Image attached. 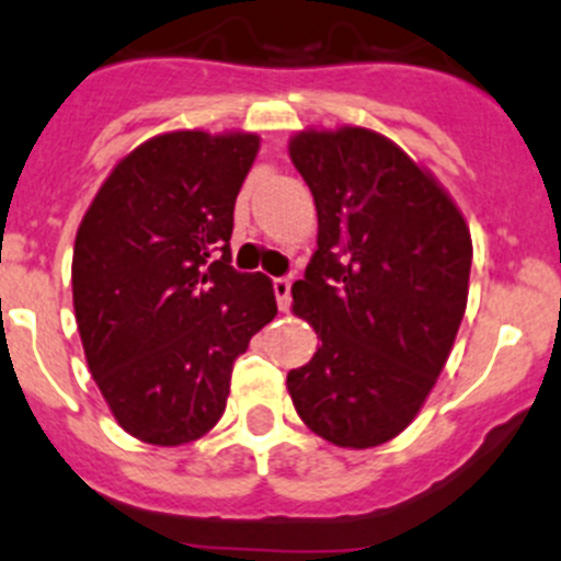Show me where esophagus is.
<instances>
[{"label": "esophagus", "mask_w": 561, "mask_h": 561, "mask_svg": "<svg viewBox=\"0 0 561 561\" xmlns=\"http://www.w3.org/2000/svg\"><path fill=\"white\" fill-rule=\"evenodd\" d=\"M273 291H275V299H278V308L288 310V305H291V280L275 278L273 280Z\"/></svg>", "instance_id": "obj_1"}]
</instances>
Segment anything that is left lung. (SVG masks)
Segmentation results:
<instances>
[{
	"instance_id": "1",
	"label": "left lung",
	"mask_w": 561,
	"mask_h": 561,
	"mask_svg": "<svg viewBox=\"0 0 561 561\" xmlns=\"http://www.w3.org/2000/svg\"><path fill=\"white\" fill-rule=\"evenodd\" d=\"M288 154L319 215L294 313L321 341L288 370V396L321 439L385 445L417 417L450 357L467 310L469 226L445 187L374 130H305Z\"/></svg>"
}]
</instances>
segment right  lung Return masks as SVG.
Masks as SVG:
<instances>
[{
	"label": "right lung",
	"mask_w": 561,
	"mask_h": 561,
	"mask_svg": "<svg viewBox=\"0 0 561 561\" xmlns=\"http://www.w3.org/2000/svg\"><path fill=\"white\" fill-rule=\"evenodd\" d=\"M253 133L176 130L122 158L73 248L87 365L116 423L147 445L196 442L226 409L234 359L275 319L273 283L231 267Z\"/></svg>",
	"instance_id": "1"
}]
</instances>
